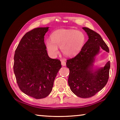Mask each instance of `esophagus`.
<instances>
[{
    "label": "esophagus",
    "instance_id": "obj_1",
    "mask_svg": "<svg viewBox=\"0 0 120 120\" xmlns=\"http://www.w3.org/2000/svg\"><path fill=\"white\" fill-rule=\"evenodd\" d=\"M61 64L62 66H65L66 65V61H65V60H62L61 61Z\"/></svg>",
    "mask_w": 120,
    "mask_h": 120
}]
</instances>
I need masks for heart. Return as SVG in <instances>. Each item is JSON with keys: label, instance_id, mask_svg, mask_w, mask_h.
I'll list each match as a JSON object with an SVG mask.
<instances>
[{"label": "heart", "instance_id": "obj_1", "mask_svg": "<svg viewBox=\"0 0 120 120\" xmlns=\"http://www.w3.org/2000/svg\"><path fill=\"white\" fill-rule=\"evenodd\" d=\"M85 42L82 32L75 30L61 29L56 31L51 35V40L46 41L45 45L49 53L55 56L61 47L62 53L67 56H72L82 50Z\"/></svg>", "mask_w": 120, "mask_h": 120}]
</instances>
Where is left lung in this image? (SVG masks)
Wrapping results in <instances>:
<instances>
[{
	"mask_svg": "<svg viewBox=\"0 0 120 120\" xmlns=\"http://www.w3.org/2000/svg\"><path fill=\"white\" fill-rule=\"evenodd\" d=\"M89 39L79 53L74 58L67 60L69 68L68 84L71 90L82 98L92 97L103 88L109 78L110 61L103 68L94 71L92 69L94 57L101 49L109 52V47L101 35L87 27H82Z\"/></svg>",
	"mask_w": 120,
	"mask_h": 120,
	"instance_id": "8db88e82",
	"label": "left lung"
}]
</instances>
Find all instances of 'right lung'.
Returning a JSON list of instances; mask_svg holds the SVG:
<instances>
[{"instance_id": "obj_1", "label": "right lung", "mask_w": 120, "mask_h": 120, "mask_svg": "<svg viewBox=\"0 0 120 120\" xmlns=\"http://www.w3.org/2000/svg\"><path fill=\"white\" fill-rule=\"evenodd\" d=\"M49 27H38L27 32L14 54V72L19 89L36 99L48 96L61 68L60 61L48 56L44 35Z\"/></svg>"}]
</instances>
